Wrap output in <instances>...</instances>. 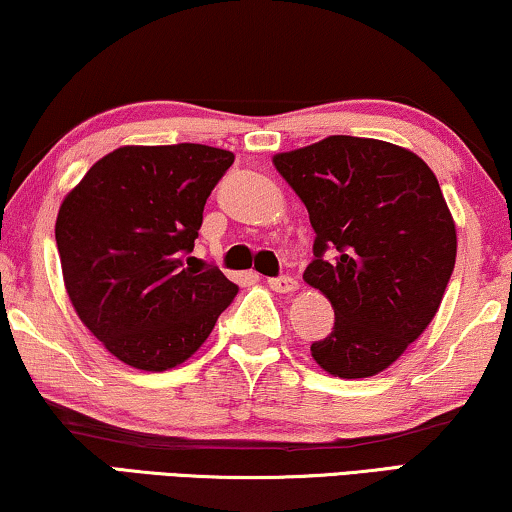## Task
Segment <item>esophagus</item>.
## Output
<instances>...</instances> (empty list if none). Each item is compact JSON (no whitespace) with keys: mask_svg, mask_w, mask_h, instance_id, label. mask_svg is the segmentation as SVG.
Masks as SVG:
<instances>
[{"mask_svg":"<svg viewBox=\"0 0 512 512\" xmlns=\"http://www.w3.org/2000/svg\"><path fill=\"white\" fill-rule=\"evenodd\" d=\"M269 288L276 290V293H293L297 290V281L293 276H276V278H269Z\"/></svg>","mask_w":512,"mask_h":512,"instance_id":"34e87169","label":"esophagus"}]
</instances>
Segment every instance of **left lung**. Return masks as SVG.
Listing matches in <instances>:
<instances>
[{"label":"left lung","instance_id":"1","mask_svg":"<svg viewBox=\"0 0 512 512\" xmlns=\"http://www.w3.org/2000/svg\"><path fill=\"white\" fill-rule=\"evenodd\" d=\"M274 165L314 226L304 281L335 309L314 361L338 378L385 371L435 319L456 264L437 177L406 148L345 134L278 153Z\"/></svg>","mask_w":512,"mask_h":512}]
</instances>
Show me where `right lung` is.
<instances>
[{"label":"right lung","mask_w":512,"mask_h":512,"mask_svg":"<svg viewBox=\"0 0 512 512\" xmlns=\"http://www.w3.org/2000/svg\"><path fill=\"white\" fill-rule=\"evenodd\" d=\"M234 153L203 144L122 146L61 203L56 245L70 302L103 347L167 371L208 340L238 293L191 257L205 200Z\"/></svg>","instance_id":"obj_1"}]
</instances>
